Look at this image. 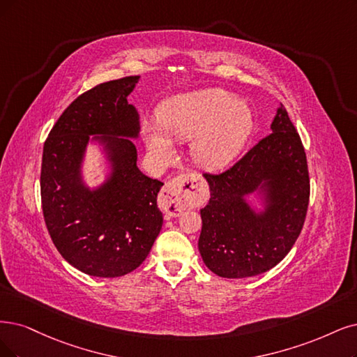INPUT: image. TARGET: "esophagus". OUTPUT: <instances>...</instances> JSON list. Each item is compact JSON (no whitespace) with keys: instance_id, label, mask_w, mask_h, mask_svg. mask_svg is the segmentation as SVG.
<instances>
[{"instance_id":"34e87169","label":"esophagus","mask_w":357,"mask_h":357,"mask_svg":"<svg viewBox=\"0 0 357 357\" xmlns=\"http://www.w3.org/2000/svg\"><path fill=\"white\" fill-rule=\"evenodd\" d=\"M206 200V191L197 174H183L163 187L158 206L169 218L179 216L183 210L199 207Z\"/></svg>"}]
</instances>
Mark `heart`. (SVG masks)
Instances as JSON below:
<instances>
[{
    "label": "heart",
    "mask_w": 357,
    "mask_h": 357,
    "mask_svg": "<svg viewBox=\"0 0 357 357\" xmlns=\"http://www.w3.org/2000/svg\"><path fill=\"white\" fill-rule=\"evenodd\" d=\"M158 125L178 141L191 142L194 162L206 170H220L240 154L252 130L247 102L223 89H202L172 97L157 110ZM154 125L144 126L149 149L162 158L174 155L172 142Z\"/></svg>",
    "instance_id": "heart-1"
}]
</instances>
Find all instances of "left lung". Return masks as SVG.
I'll list each match as a JSON object with an SVG mask.
<instances>
[{
	"label": "left lung",
	"instance_id": "left-lung-1",
	"mask_svg": "<svg viewBox=\"0 0 357 357\" xmlns=\"http://www.w3.org/2000/svg\"><path fill=\"white\" fill-rule=\"evenodd\" d=\"M204 176L210 200L200 210L199 250L206 266L222 278H247L278 265L305 225L310 197L305 147L284 105L268 137L225 172ZM260 183L270 187L271 204L257 217L242 197Z\"/></svg>",
	"mask_w": 357,
	"mask_h": 357
}]
</instances>
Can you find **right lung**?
Returning a JSON list of instances; mask_svg holds the SVG:
<instances>
[{"mask_svg": "<svg viewBox=\"0 0 357 357\" xmlns=\"http://www.w3.org/2000/svg\"><path fill=\"white\" fill-rule=\"evenodd\" d=\"M139 76L100 84L79 96L44 142L41 203L48 234L64 260L84 273L116 278L149 256L163 225L157 194L163 183L137 167L138 113L126 97ZM89 135H104L115 175L91 193L78 178Z\"/></svg>", "mask_w": 357, "mask_h": 357, "instance_id": "right-lung-1", "label": "right lung"}]
</instances>
